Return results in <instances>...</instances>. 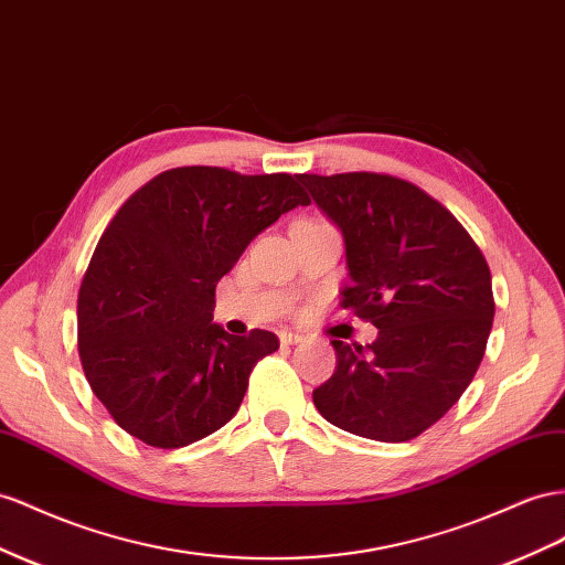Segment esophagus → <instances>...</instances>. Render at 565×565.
Segmentation results:
<instances>
[{"mask_svg":"<svg viewBox=\"0 0 565 565\" xmlns=\"http://www.w3.org/2000/svg\"><path fill=\"white\" fill-rule=\"evenodd\" d=\"M280 344H285V347H292V344H299L301 340H303V334H299V332H292V330H280Z\"/></svg>","mask_w":565,"mask_h":565,"instance_id":"1","label":"esophagus"}]
</instances>
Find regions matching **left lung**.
Instances as JSON below:
<instances>
[{
  "label": "left lung",
  "instance_id": "1",
  "mask_svg": "<svg viewBox=\"0 0 565 565\" xmlns=\"http://www.w3.org/2000/svg\"><path fill=\"white\" fill-rule=\"evenodd\" d=\"M344 235L352 285L340 307L377 328L369 347L332 340L318 414L377 441H408L459 402L484 356L492 276L466 227L414 182L387 173L297 175Z\"/></svg>",
  "mask_w": 565,
  "mask_h": 565
}]
</instances>
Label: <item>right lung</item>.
Returning a JSON list of instances; mask_svg holds the SVG:
<instances>
[{"label":"right lung","instance_id":"add662e5","mask_svg":"<svg viewBox=\"0 0 565 565\" xmlns=\"http://www.w3.org/2000/svg\"><path fill=\"white\" fill-rule=\"evenodd\" d=\"M307 204L289 173L180 166L116 211L81 282L78 354L128 435L178 449L237 414L254 365L280 342L211 323L216 285L258 233Z\"/></svg>","mask_w":565,"mask_h":565}]
</instances>
